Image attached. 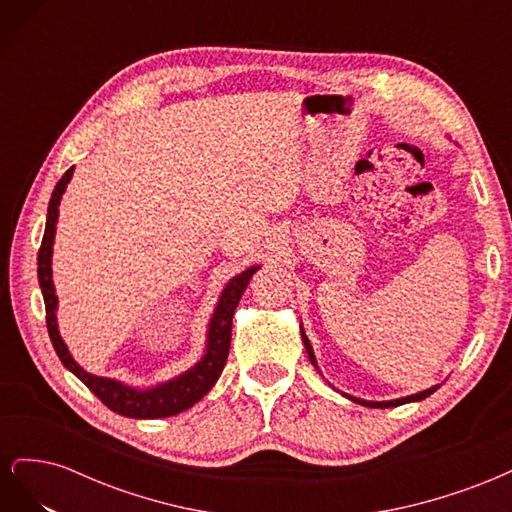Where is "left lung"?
<instances>
[{
    "instance_id": "left-lung-1",
    "label": "left lung",
    "mask_w": 512,
    "mask_h": 512,
    "mask_svg": "<svg viewBox=\"0 0 512 512\" xmlns=\"http://www.w3.org/2000/svg\"><path fill=\"white\" fill-rule=\"evenodd\" d=\"M301 337H303V344H305V350H307L309 361H312V365L318 369L316 356H314V348H312V344H309V339H307V335H305L303 327H301ZM438 389H440V384L431 386V389L421 391V393H416V395H408V397H401V399H391V401H367V399H359V397H352V395H346V393H342V395H344V397H348L350 401H356V404L367 406V408H395V406H401V404H410V401H421V399L429 397L431 393H436Z\"/></svg>"
}]
</instances>
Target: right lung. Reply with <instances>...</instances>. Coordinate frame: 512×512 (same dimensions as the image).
Masks as SVG:
<instances>
[{
  "label": "right lung",
  "instance_id": "1",
  "mask_svg": "<svg viewBox=\"0 0 512 512\" xmlns=\"http://www.w3.org/2000/svg\"><path fill=\"white\" fill-rule=\"evenodd\" d=\"M74 166L68 168L64 177H61L55 185L53 196L49 200V213H46V228L42 245L38 252V282L42 288L44 307H46V329H49V337L53 342V348L57 356L64 363L66 369L79 378L87 389L94 393L106 408L113 412L128 416V418H164V416H175L183 410L192 408L196 401L203 399L213 384L218 382L222 369L228 359L230 350V335H232V316H235V309L243 297V292L250 284L252 275L260 269L250 267L241 271L239 275L232 277V280L224 286L218 305L213 309V316L209 320L207 329V346L205 354L194 367H190L183 374L175 376L173 380H166L162 384L151 386V389H136V386L123 384L121 380L94 376L85 371L79 363L72 359L68 346L59 335L57 329V294L53 286V269H51V258H53V243H55V228L59 218V203L61 194L66 192L68 183L72 179Z\"/></svg>",
  "mask_w": 512,
  "mask_h": 512
}]
</instances>
